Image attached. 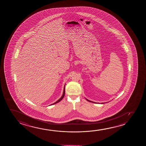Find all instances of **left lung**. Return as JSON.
Wrapping results in <instances>:
<instances>
[{
    "instance_id": "left-lung-1",
    "label": "left lung",
    "mask_w": 146,
    "mask_h": 146,
    "mask_svg": "<svg viewBox=\"0 0 146 146\" xmlns=\"http://www.w3.org/2000/svg\"><path fill=\"white\" fill-rule=\"evenodd\" d=\"M86 100H87L88 101H89V102H92V103H95V102H92V101H90V100H88V99H86ZM103 103H101V104H103Z\"/></svg>"
}]
</instances>
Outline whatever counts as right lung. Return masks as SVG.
I'll list each match as a JSON object with an SVG mask.
<instances>
[{
  "label": "right lung",
  "mask_w": 146,
  "mask_h": 146,
  "mask_svg": "<svg viewBox=\"0 0 146 146\" xmlns=\"http://www.w3.org/2000/svg\"><path fill=\"white\" fill-rule=\"evenodd\" d=\"M65 86H64V90H63V95H62V97H61V98H60V99H59L58 100V101H57L56 102H55L54 103L51 104V105H54V104H56V103H58V102H59L60 101H61L62 100V99L64 98V95H65Z\"/></svg>",
  "instance_id": "1"
}]
</instances>
